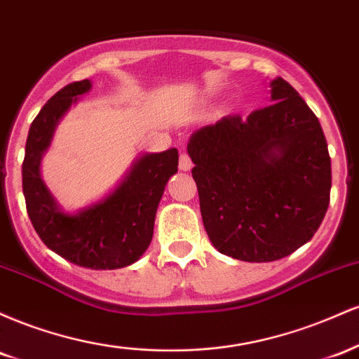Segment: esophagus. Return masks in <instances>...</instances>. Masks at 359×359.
<instances>
[{
    "label": "esophagus",
    "instance_id": "esophagus-1",
    "mask_svg": "<svg viewBox=\"0 0 359 359\" xmlns=\"http://www.w3.org/2000/svg\"><path fill=\"white\" fill-rule=\"evenodd\" d=\"M179 168L182 172H189L192 168V160H191V156H189L187 154H182L180 155V158H179Z\"/></svg>",
    "mask_w": 359,
    "mask_h": 359
}]
</instances>
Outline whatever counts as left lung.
Returning <instances> with one entry per match:
<instances>
[{"label":"left lung","mask_w":359,"mask_h":359,"mask_svg":"<svg viewBox=\"0 0 359 359\" xmlns=\"http://www.w3.org/2000/svg\"><path fill=\"white\" fill-rule=\"evenodd\" d=\"M270 88V106L199 128L187 145L209 240L251 263L275 262L311 241L331 194L319 119L282 77Z\"/></svg>","instance_id":"left-lung-1"}]
</instances>
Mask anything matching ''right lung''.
I'll use <instances>...</instances> for the list:
<instances>
[{"mask_svg": "<svg viewBox=\"0 0 359 359\" xmlns=\"http://www.w3.org/2000/svg\"><path fill=\"white\" fill-rule=\"evenodd\" d=\"M90 88L89 79L72 82L36 114L25 147L23 194L28 217L47 248L84 269L114 270L135 263L150 246L156 208L177 174L179 151L142 155L100 203L74 214L62 211L40 177V162L62 116Z\"/></svg>", "mask_w": 359, "mask_h": 359, "instance_id": "right-lung-1", "label": "right lung"}]
</instances>
